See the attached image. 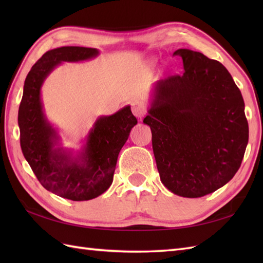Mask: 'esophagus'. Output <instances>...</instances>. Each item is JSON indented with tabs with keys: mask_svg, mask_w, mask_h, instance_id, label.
<instances>
[{
	"mask_svg": "<svg viewBox=\"0 0 263 263\" xmlns=\"http://www.w3.org/2000/svg\"><path fill=\"white\" fill-rule=\"evenodd\" d=\"M131 108H132V113L135 114V116H137L138 119H142V117L147 113L146 106H144V104L138 99L132 100Z\"/></svg>",
	"mask_w": 263,
	"mask_h": 263,
	"instance_id": "1",
	"label": "esophagus"
}]
</instances>
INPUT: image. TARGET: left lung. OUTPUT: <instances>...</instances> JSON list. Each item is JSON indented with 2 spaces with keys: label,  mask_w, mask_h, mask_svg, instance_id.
<instances>
[{
  "label": "left lung",
  "mask_w": 263,
  "mask_h": 263,
  "mask_svg": "<svg viewBox=\"0 0 263 263\" xmlns=\"http://www.w3.org/2000/svg\"><path fill=\"white\" fill-rule=\"evenodd\" d=\"M182 74L154 85L148 115L153 149L164 185L176 195L200 198L236 174L249 142L244 100L227 69L191 49Z\"/></svg>",
  "instance_id": "8db88e82"
}]
</instances>
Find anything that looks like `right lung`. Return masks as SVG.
I'll return each instance as SVG.
<instances>
[{
	"instance_id": "obj_1",
	"label": "right lung",
	"mask_w": 263,
	"mask_h": 263,
	"mask_svg": "<svg viewBox=\"0 0 263 263\" xmlns=\"http://www.w3.org/2000/svg\"><path fill=\"white\" fill-rule=\"evenodd\" d=\"M99 55L97 48L63 46L46 52L28 73L19 106L20 146L38 181L48 191L72 201L97 198L107 190L116 161L138 121L130 106L93 123L82 148L73 153L61 146L57 128L48 122L42 86L62 62H81Z\"/></svg>"
}]
</instances>
